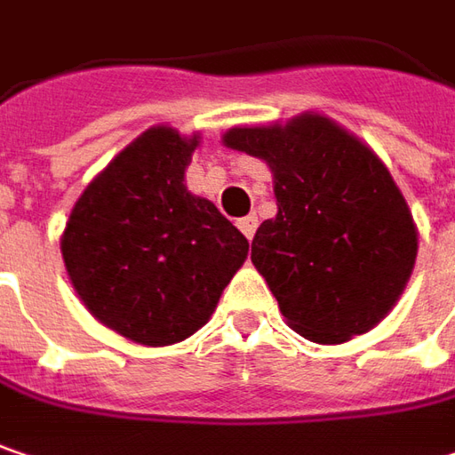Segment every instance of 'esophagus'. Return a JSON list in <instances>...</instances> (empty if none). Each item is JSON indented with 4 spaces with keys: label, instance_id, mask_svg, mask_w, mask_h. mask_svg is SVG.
I'll list each match as a JSON object with an SVG mask.
<instances>
[{
    "label": "esophagus",
    "instance_id": "34e87169",
    "mask_svg": "<svg viewBox=\"0 0 455 455\" xmlns=\"http://www.w3.org/2000/svg\"><path fill=\"white\" fill-rule=\"evenodd\" d=\"M236 227H239V231H242L247 239H252L254 231H257V216H244V219H239Z\"/></svg>",
    "mask_w": 455,
    "mask_h": 455
}]
</instances>
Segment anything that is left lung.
Wrapping results in <instances>:
<instances>
[{"label":"left lung","instance_id":"1","mask_svg":"<svg viewBox=\"0 0 455 455\" xmlns=\"http://www.w3.org/2000/svg\"><path fill=\"white\" fill-rule=\"evenodd\" d=\"M224 144L273 170L278 216L257 228L252 262L288 324L322 345L373 330L417 257L412 213L381 159L322 116L231 128Z\"/></svg>","mask_w":455,"mask_h":455}]
</instances>
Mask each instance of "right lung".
<instances>
[{"label": "right lung", "instance_id": "1", "mask_svg": "<svg viewBox=\"0 0 455 455\" xmlns=\"http://www.w3.org/2000/svg\"><path fill=\"white\" fill-rule=\"evenodd\" d=\"M196 147L167 125L139 136L87 185L61 236L84 307L151 347L201 330L250 252L213 203L188 193Z\"/></svg>", "mask_w": 455, "mask_h": 455}]
</instances>
